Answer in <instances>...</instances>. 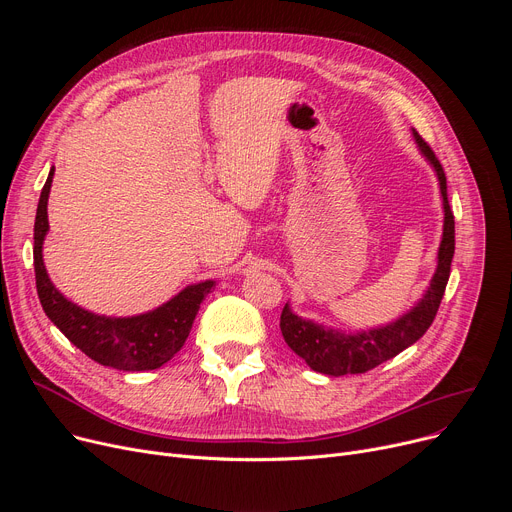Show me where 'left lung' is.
<instances>
[{
    "instance_id": "obj_1",
    "label": "left lung",
    "mask_w": 512,
    "mask_h": 512,
    "mask_svg": "<svg viewBox=\"0 0 512 512\" xmlns=\"http://www.w3.org/2000/svg\"><path fill=\"white\" fill-rule=\"evenodd\" d=\"M413 137L440 180V193L444 205V232L438 249L436 274L432 282H429L423 299L409 313L398 317L388 326L373 328L369 332L342 334L338 330L324 328L319 324H313L309 319L294 315L286 303L280 315L282 336L292 351L301 359H305V363L313 371L334 375V378L346 373H365L373 367H378L380 363L396 357L413 342H417L436 319L448 284L450 263L454 255V215L446 195V174L442 164L432 151V147L421 139V134L415 128Z\"/></svg>"
}]
</instances>
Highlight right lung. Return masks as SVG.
<instances>
[{
  "instance_id": "right-lung-1",
  "label": "right lung",
  "mask_w": 512,
  "mask_h": 512,
  "mask_svg": "<svg viewBox=\"0 0 512 512\" xmlns=\"http://www.w3.org/2000/svg\"><path fill=\"white\" fill-rule=\"evenodd\" d=\"M51 180L53 168L39 197L33 247L37 294L45 315L76 348L99 365L120 371H147L168 363L186 342L197 311L215 282L205 280L186 286L168 303L134 317H105L74 305L51 284L43 263Z\"/></svg>"
}]
</instances>
